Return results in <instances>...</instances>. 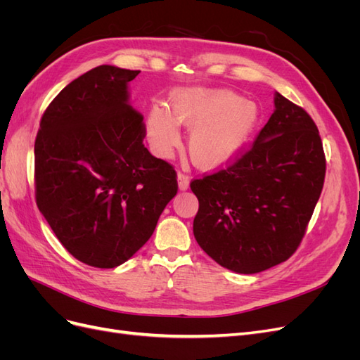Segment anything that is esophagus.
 <instances>
[{"mask_svg":"<svg viewBox=\"0 0 360 360\" xmlns=\"http://www.w3.org/2000/svg\"><path fill=\"white\" fill-rule=\"evenodd\" d=\"M177 181H179V189L180 191H186L189 188V177L186 176V174L179 172L177 174Z\"/></svg>","mask_w":360,"mask_h":360,"instance_id":"esophagus-1","label":"esophagus"}]
</instances>
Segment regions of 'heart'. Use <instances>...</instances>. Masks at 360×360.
I'll return each mask as SVG.
<instances>
[{
  "label": "heart",
  "mask_w": 360,
  "mask_h": 360,
  "mask_svg": "<svg viewBox=\"0 0 360 360\" xmlns=\"http://www.w3.org/2000/svg\"><path fill=\"white\" fill-rule=\"evenodd\" d=\"M165 108L153 106L147 120L150 146L159 158L168 159L180 146V129L191 130L189 153L202 169L230 163L252 136L258 106L233 91L184 86L169 96Z\"/></svg>",
  "instance_id": "obj_1"
}]
</instances>
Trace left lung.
Segmentation results:
<instances>
[{"label": "left lung", "instance_id": "obj_1", "mask_svg": "<svg viewBox=\"0 0 360 360\" xmlns=\"http://www.w3.org/2000/svg\"><path fill=\"white\" fill-rule=\"evenodd\" d=\"M326 158L314 120L275 94V111L231 165L192 180L193 236L236 274H258L299 248L323 189Z\"/></svg>", "mask_w": 360, "mask_h": 360}]
</instances>
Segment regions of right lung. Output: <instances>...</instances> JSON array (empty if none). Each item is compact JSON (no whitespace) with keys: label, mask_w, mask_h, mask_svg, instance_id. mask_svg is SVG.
Wrapping results in <instances>:
<instances>
[{"label":"right lung","mask_w":360,"mask_h":360,"mask_svg":"<svg viewBox=\"0 0 360 360\" xmlns=\"http://www.w3.org/2000/svg\"><path fill=\"white\" fill-rule=\"evenodd\" d=\"M139 70L94 68L57 94L34 144L36 202L60 243L82 263L123 264L153 234L177 193V174L144 147L129 103Z\"/></svg>","instance_id":"right-lung-1"}]
</instances>
